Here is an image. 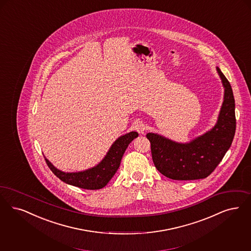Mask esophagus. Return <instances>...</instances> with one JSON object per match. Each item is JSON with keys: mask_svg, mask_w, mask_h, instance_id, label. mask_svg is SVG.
I'll return each instance as SVG.
<instances>
[{"mask_svg": "<svg viewBox=\"0 0 251 251\" xmlns=\"http://www.w3.org/2000/svg\"><path fill=\"white\" fill-rule=\"evenodd\" d=\"M134 129L137 130L139 133H144V131L146 130V126L142 121H136L134 123Z\"/></svg>", "mask_w": 251, "mask_h": 251, "instance_id": "esophagus-1", "label": "esophagus"}]
</instances>
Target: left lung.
Instances as JSON below:
<instances>
[{"mask_svg": "<svg viewBox=\"0 0 251 251\" xmlns=\"http://www.w3.org/2000/svg\"><path fill=\"white\" fill-rule=\"evenodd\" d=\"M224 87V100L217 124L209 131L181 144L150 132L155 167L166 177L175 180H194L207 177L230 149L234 137L235 103L231 84L217 67Z\"/></svg>", "mask_w": 251, "mask_h": 251, "instance_id": "8db88e82", "label": "left lung"}]
</instances>
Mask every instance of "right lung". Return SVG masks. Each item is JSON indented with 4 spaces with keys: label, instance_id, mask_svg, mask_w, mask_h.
<instances>
[{
    "label": "right lung",
    "instance_id": "obj_1",
    "mask_svg": "<svg viewBox=\"0 0 251 251\" xmlns=\"http://www.w3.org/2000/svg\"><path fill=\"white\" fill-rule=\"evenodd\" d=\"M138 136L136 131H130L114 142L106 156L100 163L89 170L77 173H64L57 169L45 158L48 166L60 180L85 190H100L114 176L121 165V159L129 144Z\"/></svg>",
    "mask_w": 251,
    "mask_h": 251
}]
</instances>
